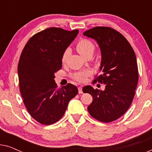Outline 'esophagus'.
Returning a JSON list of instances; mask_svg holds the SVG:
<instances>
[{"mask_svg":"<svg viewBox=\"0 0 152 152\" xmlns=\"http://www.w3.org/2000/svg\"><path fill=\"white\" fill-rule=\"evenodd\" d=\"M78 92H79V93H83L82 86H79L78 87Z\"/></svg>","mask_w":152,"mask_h":152,"instance_id":"1","label":"esophagus"}]
</instances>
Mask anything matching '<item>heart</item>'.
<instances>
[{"label":"heart","instance_id":"heart-1","mask_svg":"<svg viewBox=\"0 0 152 152\" xmlns=\"http://www.w3.org/2000/svg\"><path fill=\"white\" fill-rule=\"evenodd\" d=\"M77 51L80 54L82 57H86L88 56H92L95 50V45L92 41L87 39H81L76 44ZM68 55V50L64 52L61 57L62 63H64L66 61ZM90 70H84V71L78 72L73 73L72 77L73 80L77 81L79 82H84L86 80V77L90 75Z\"/></svg>","mask_w":152,"mask_h":152}]
</instances>
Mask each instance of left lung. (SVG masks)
<instances>
[{"mask_svg": "<svg viewBox=\"0 0 152 152\" xmlns=\"http://www.w3.org/2000/svg\"><path fill=\"white\" fill-rule=\"evenodd\" d=\"M83 34L99 45L102 74L94 82L105 84L104 91L91 86L83 88V92L93 96L88 113L100 122H113L125 113L134 97L138 81L136 55L125 37L111 28L95 27Z\"/></svg>", "mask_w": 152, "mask_h": 152, "instance_id": "left-lung-1", "label": "left lung"}]
</instances>
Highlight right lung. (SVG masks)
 <instances>
[{
	"label": "right lung",
	"mask_w": 152,
	"mask_h": 152,
	"mask_svg": "<svg viewBox=\"0 0 152 152\" xmlns=\"http://www.w3.org/2000/svg\"><path fill=\"white\" fill-rule=\"evenodd\" d=\"M78 30L50 28L29 39L18 65L20 92L28 113L39 123L49 125L64 115L70 100L77 94L75 85L57 88L55 73L61 68V57Z\"/></svg>",
	"instance_id": "add662e5"
}]
</instances>
